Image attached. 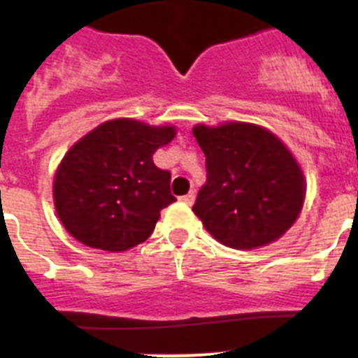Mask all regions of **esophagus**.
Returning a JSON list of instances; mask_svg holds the SVG:
<instances>
[{"label":"esophagus","instance_id":"1","mask_svg":"<svg viewBox=\"0 0 358 358\" xmlns=\"http://www.w3.org/2000/svg\"><path fill=\"white\" fill-rule=\"evenodd\" d=\"M195 201V192H189V194L182 195L181 197V202H185V204H188V206H192Z\"/></svg>","mask_w":358,"mask_h":358}]
</instances>
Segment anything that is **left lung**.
<instances>
[{"label": "left lung", "instance_id": "obj_1", "mask_svg": "<svg viewBox=\"0 0 358 358\" xmlns=\"http://www.w3.org/2000/svg\"><path fill=\"white\" fill-rule=\"evenodd\" d=\"M194 136L206 156L208 176L192 210L208 233L242 251L285 235L301 213L306 182L283 141L245 122L199 123Z\"/></svg>", "mask_w": 358, "mask_h": 358}]
</instances>
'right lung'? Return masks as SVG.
I'll list each match as a JSON object with an SVG mask.
<instances>
[{"instance_id":"right-lung-1","label":"right lung","mask_w":358,"mask_h":358,"mask_svg":"<svg viewBox=\"0 0 358 358\" xmlns=\"http://www.w3.org/2000/svg\"><path fill=\"white\" fill-rule=\"evenodd\" d=\"M173 138L172 125L118 118L100 123L73 145L53 179V204L69 235L109 252L145 242L161 210L176 201L170 172L152 161Z\"/></svg>"}]
</instances>
